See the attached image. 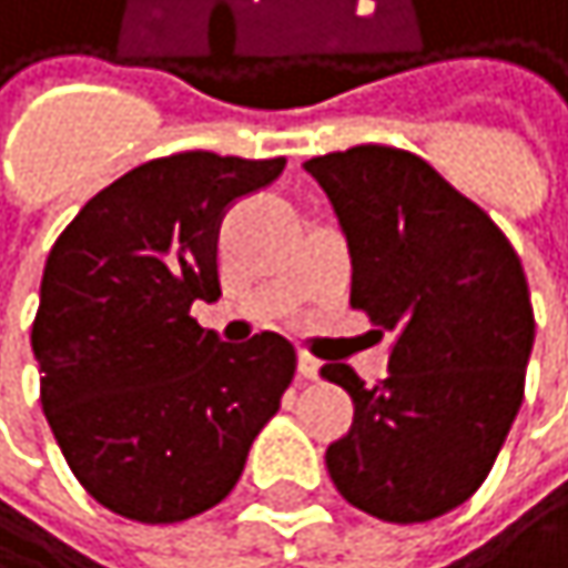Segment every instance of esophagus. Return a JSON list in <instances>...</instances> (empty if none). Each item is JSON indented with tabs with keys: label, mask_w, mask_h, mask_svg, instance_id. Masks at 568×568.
I'll use <instances>...</instances> for the list:
<instances>
[{
	"label": "esophagus",
	"mask_w": 568,
	"mask_h": 568,
	"mask_svg": "<svg viewBox=\"0 0 568 568\" xmlns=\"http://www.w3.org/2000/svg\"><path fill=\"white\" fill-rule=\"evenodd\" d=\"M300 376L316 379V376H320V359H316V356H310V353H300Z\"/></svg>",
	"instance_id": "obj_1"
}]
</instances>
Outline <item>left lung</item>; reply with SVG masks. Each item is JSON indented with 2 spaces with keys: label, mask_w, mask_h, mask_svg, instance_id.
Masks as SVG:
<instances>
[{
  "label": "left lung",
  "mask_w": 568,
  "mask_h": 568,
  "mask_svg": "<svg viewBox=\"0 0 568 568\" xmlns=\"http://www.w3.org/2000/svg\"><path fill=\"white\" fill-rule=\"evenodd\" d=\"M306 172L349 242L353 310L393 333L379 386L346 363L323 366L356 406L326 469L356 509L429 523L483 486L523 406L536 339L523 262L473 199L406 149L353 145Z\"/></svg>",
  "instance_id": "8db88e82"
}]
</instances>
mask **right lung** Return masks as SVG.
Segmentation results:
<instances>
[{"mask_svg": "<svg viewBox=\"0 0 568 568\" xmlns=\"http://www.w3.org/2000/svg\"><path fill=\"white\" fill-rule=\"evenodd\" d=\"M286 159L175 152L95 192L55 239L32 353L52 436L115 516L165 526L222 503L296 376L278 333L242 346L189 310L215 303L225 209Z\"/></svg>", "mask_w": 568, "mask_h": 568, "instance_id": "right-lung-1", "label": "right lung"}]
</instances>
